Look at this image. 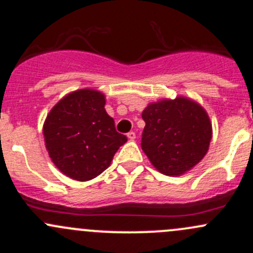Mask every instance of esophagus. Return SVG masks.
Listing matches in <instances>:
<instances>
[{
  "label": "esophagus",
  "mask_w": 253,
  "mask_h": 253,
  "mask_svg": "<svg viewBox=\"0 0 253 253\" xmlns=\"http://www.w3.org/2000/svg\"><path fill=\"white\" fill-rule=\"evenodd\" d=\"M126 136H128V139H130V140H134V139L136 138V134L134 133V131H129V133L126 134Z\"/></svg>",
  "instance_id": "34e87169"
}]
</instances>
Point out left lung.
Segmentation results:
<instances>
[{
  "instance_id": "1",
  "label": "left lung",
  "mask_w": 253,
  "mask_h": 253,
  "mask_svg": "<svg viewBox=\"0 0 253 253\" xmlns=\"http://www.w3.org/2000/svg\"><path fill=\"white\" fill-rule=\"evenodd\" d=\"M141 149L164 175L177 176L206 155L212 129L203 107L186 99L161 100L144 109Z\"/></svg>"
}]
</instances>
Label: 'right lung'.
I'll use <instances>...</instances> for the list:
<instances>
[{"instance_id":"right-lung-1","label":"right lung","mask_w":253,"mask_h":253,"mask_svg":"<svg viewBox=\"0 0 253 253\" xmlns=\"http://www.w3.org/2000/svg\"><path fill=\"white\" fill-rule=\"evenodd\" d=\"M102 93L82 89L59 100L43 125L45 148L67 176L86 181L102 174L128 138L115 130Z\"/></svg>"}]
</instances>
